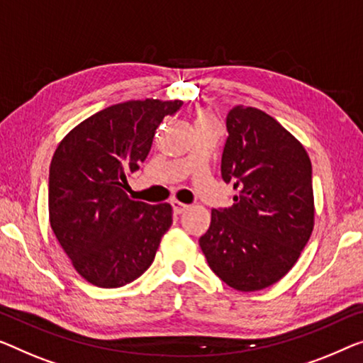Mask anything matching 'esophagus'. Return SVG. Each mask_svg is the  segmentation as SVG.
Returning a JSON list of instances; mask_svg holds the SVG:
<instances>
[{"label":"esophagus","instance_id":"esophagus-1","mask_svg":"<svg viewBox=\"0 0 363 363\" xmlns=\"http://www.w3.org/2000/svg\"><path fill=\"white\" fill-rule=\"evenodd\" d=\"M171 205H172V210H174V213H182L189 208L187 203H182V202H179V200H172Z\"/></svg>","mask_w":363,"mask_h":363}]
</instances>
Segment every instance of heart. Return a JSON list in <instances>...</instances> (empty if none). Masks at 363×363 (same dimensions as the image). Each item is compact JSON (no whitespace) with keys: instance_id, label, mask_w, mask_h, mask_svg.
Listing matches in <instances>:
<instances>
[{"instance_id":"b5f03b06","label":"heart","mask_w":363,"mask_h":363,"mask_svg":"<svg viewBox=\"0 0 363 363\" xmlns=\"http://www.w3.org/2000/svg\"><path fill=\"white\" fill-rule=\"evenodd\" d=\"M208 121H215V118L212 117V113H208V112H200V113H199L197 123H199V122H208Z\"/></svg>"}]
</instances>
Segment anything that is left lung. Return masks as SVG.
<instances>
[{
	"label": "left lung",
	"instance_id": "8db88e82",
	"mask_svg": "<svg viewBox=\"0 0 363 363\" xmlns=\"http://www.w3.org/2000/svg\"><path fill=\"white\" fill-rule=\"evenodd\" d=\"M221 177L238 196L213 208L199 245L231 289L256 291L279 282L298 261L315 225L311 161L269 113L236 106L226 116Z\"/></svg>",
	"mask_w": 363,
	"mask_h": 363
}]
</instances>
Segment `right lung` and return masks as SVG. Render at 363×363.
Here are the masks:
<instances>
[{
  "mask_svg": "<svg viewBox=\"0 0 363 363\" xmlns=\"http://www.w3.org/2000/svg\"><path fill=\"white\" fill-rule=\"evenodd\" d=\"M182 101H127L74 127L53 153L48 216L73 267L89 284L117 289L147 270L172 225L169 203L132 200L127 177L147 160L156 128Z\"/></svg>",
  "mask_w": 363,
  "mask_h": 363,
  "instance_id": "add662e5",
  "label": "right lung"
}]
</instances>
